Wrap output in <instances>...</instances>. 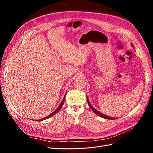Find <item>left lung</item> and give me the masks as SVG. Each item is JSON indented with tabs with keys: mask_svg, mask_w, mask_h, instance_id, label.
<instances>
[{
	"mask_svg": "<svg viewBox=\"0 0 153 153\" xmlns=\"http://www.w3.org/2000/svg\"><path fill=\"white\" fill-rule=\"evenodd\" d=\"M133 46V45H132ZM87 102H88V105H89V106H90V108L92 109V110L93 111V112L96 114V115H99V116H100V117H103V118H105V119H115V118H113V117H109V116H108V115H105V114H103L102 113H101V112H100L99 111H98L97 110H96L93 106H92V105H91V104L90 103V102H89V100H88V98L87 97Z\"/></svg>",
	"mask_w": 153,
	"mask_h": 153,
	"instance_id": "8db88e82",
	"label": "left lung"
}]
</instances>
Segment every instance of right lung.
<instances>
[{
  "label": "right lung",
  "mask_w": 153,
  "mask_h": 153,
  "mask_svg": "<svg viewBox=\"0 0 153 153\" xmlns=\"http://www.w3.org/2000/svg\"><path fill=\"white\" fill-rule=\"evenodd\" d=\"M66 94H65V96H64V98H63V100H62V102L61 103V104H60V105L58 106V108L55 110L54 112H53V113H52L51 114H50V115H47V117H44V118H42V119H39V120H36V121H43V120H45V119H48V118H49V117H52V116H53V115H55V114L56 113H57L59 111L61 110V108H62V105H63V104H64V100H65V97H66ZM34 121V120H33Z\"/></svg>",
  "instance_id": "obj_1"
}]
</instances>
